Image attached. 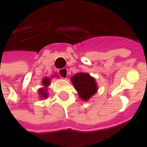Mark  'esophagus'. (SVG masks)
Masks as SVG:
<instances>
[{"label":"esophagus","mask_w":147,"mask_h":147,"mask_svg":"<svg viewBox=\"0 0 147 147\" xmlns=\"http://www.w3.org/2000/svg\"><path fill=\"white\" fill-rule=\"evenodd\" d=\"M59 75L62 78V79H67V68H61L58 71Z\"/></svg>","instance_id":"1"}]
</instances>
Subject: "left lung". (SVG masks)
I'll use <instances>...</instances> for the list:
<instances>
[{"label": "left lung", "instance_id": "1", "mask_svg": "<svg viewBox=\"0 0 147 147\" xmlns=\"http://www.w3.org/2000/svg\"><path fill=\"white\" fill-rule=\"evenodd\" d=\"M74 88L83 100H88L98 90L95 79L86 73H78L71 78Z\"/></svg>", "mask_w": 147, "mask_h": 147}]
</instances>
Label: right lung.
<instances>
[{"label":"right lung","mask_w":147,"mask_h":147,"mask_svg":"<svg viewBox=\"0 0 147 147\" xmlns=\"http://www.w3.org/2000/svg\"><path fill=\"white\" fill-rule=\"evenodd\" d=\"M50 80L51 79L45 77L42 80V84L44 86V87H41L40 89H39V94L40 95V97L42 99H46L47 98V86L50 85Z\"/></svg>","instance_id":"obj_1"}]
</instances>
